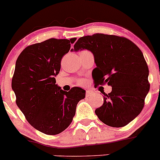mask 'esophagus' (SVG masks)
<instances>
[{"mask_svg": "<svg viewBox=\"0 0 160 160\" xmlns=\"http://www.w3.org/2000/svg\"><path fill=\"white\" fill-rule=\"evenodd\" d=\"M94 94V92H93L92 91H91V90H87L86 91V96L87 97H89V96H91V94Z\"/></svg>", "mask_w": 160, "mask_h": 160, "instance_id": "1", "label": "esophagus"}]
</instances>
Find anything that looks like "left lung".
Here are the masks:
<instances>
[{"label":"left lung","instance_id":"left-lung-1","mask_svg":"<svg viewBox=\"0 0 160 160\" xmlns=\"http://www.w3.org/2000/svg\"><path fill=\"white\" fill-rule=\"evenodd\" d=\"M74 51H91L97 67L92 71L94 87L107 83L112 91L104 94L95 114L102 123L122 128L137 117L150 89L148 67L138 47L129 39L95 33L79 39Z\"/></svg>","mask_w":160,"mask_h":160}]
</instances>
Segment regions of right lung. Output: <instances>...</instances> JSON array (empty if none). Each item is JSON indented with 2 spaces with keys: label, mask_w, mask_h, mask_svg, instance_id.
Listing matches in <instances>:
<instances>
[{
  "label": "right lung",
  "mask_w": 160,
  "mask_h": 160,
  "mask_svg": "<svg viewBox=\"0 0 160 160\" xmlns=\"http://www.w3.org/2000/svg\"><path fill=\"white\" fill-rule=\"evenodd\" d=\"M77 38H50L26 47L18 55L12 80L16 105L29 124L45 134L66 129L85 91L74 87L64 91L55 84L61 60Z\"/></svg>",
  "instance_id": "obj_1"
}]
</instances>
